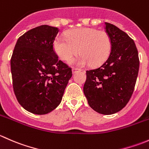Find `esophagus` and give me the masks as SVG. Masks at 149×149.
<instances>
[{"label":"esophagus","mask_w":149,"mask_h":149,"mask_svg":"<svg viewBox=\"0 0 149 149\" xmlns=\"http://www.w3.org/2000/svg\"><path fill=\"white\" fill-rule=\"evenodd\" d=\"M77 70H79V71H80L81 69L77 68H72V72H73V73H76V72L77 71Z\"/></svg>","instance_id":"esophagus-1"}]
</instances>
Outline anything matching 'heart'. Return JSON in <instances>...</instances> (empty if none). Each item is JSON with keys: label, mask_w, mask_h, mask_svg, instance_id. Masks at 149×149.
<instances>
[{"label": "heart", "mask_w": 149, "mask_h": 149, "mask_svg": "<svg viewBox=\"0 0 149 149\" xmlns=\"http://www.w3.org/2000/svg\"><path fill=\"white\" fill-rule=\"evenodd\" d=\"M66 37L58 36L54 41L55 53L61 59L69 61L81 54L70 63L81 67L91 64L101 65L109 58L112 41L109 34L97 29L81 27L66 33Z\"/></svg>", "instance_id": "b5f03b06"}]
</instances>
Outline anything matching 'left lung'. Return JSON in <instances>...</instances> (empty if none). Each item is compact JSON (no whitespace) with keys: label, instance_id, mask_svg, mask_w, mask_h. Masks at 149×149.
Returning <instances> with one entry per match:
<instances>
[{"label":"left lung","instance_id":"1","mask_svg":"<svg viewBox=\"0 0 149 149\" xmlns=\"http://www.w3.org/2000/svg\"><path fill=\"white\" fill-rule=\"evenodd\" d=\"M105 29L112 41L110 55L99 68L86 70L84 93L94 111L112 115L125 107L133 94L139 58L134 41L125 32L107 22Z\"/></svg>","mask_w":149,"mask_h":149}]
</instances>
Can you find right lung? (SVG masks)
<instances>
[{"mask_svg":"<svg viewBox=\"0 0 149 149\" xmlns=\"http://www.w3.org/2000/svg\"><path fill=\"white\" fill-rule=\"evenodd\" d=\"M59 29L42 25L18 39L10 60L13 87L22 107L35 115L52 112L61 102L71 68L58 60L53 42Z\"/></svg>","mask_w":149,"mask_h":149,"instance_id":"obj_1","label":"right lung"}]
</instances>
